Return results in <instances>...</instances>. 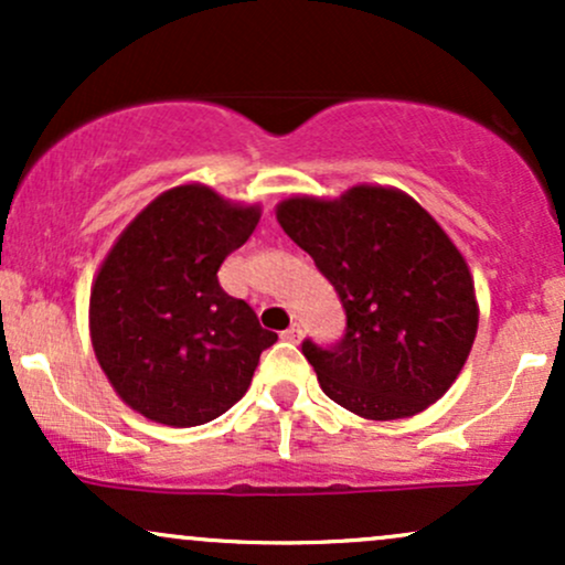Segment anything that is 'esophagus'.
Segmentation results:
<instances>
[{
  "label": "esophagus",
  "instance_id": "esophagus-1",
  "mask_svg": "<svg viewBox=\"0 0 565 565\" xmlns=\"http://www.w3.org/2000/svg\"><path fill=\"white\" fill-rule=\"evenodd\" d=\"M281 337L289 342H300L302 340V323H291V327L284 329Z\"/></svg>",
  "mask_w": 565,
  "mask_h": 565
}]
</instances>
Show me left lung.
Masks as SVG:
<instances>
[{"instance_id":"1","label":"left lung","mask_w":565,"mask_h":565,"mask_svg":"<svg viewBox=\"0 0 565 565\" xmlns=\"http://www.w3.org/2000/svg\"><path fill=\"white\" fill-rule=\"evenodd\" d=\"M278 223L345 308L334 345L302 340L321 391L366 419L423 412L451 387L478 332L468 263L406 193L355 185L334 201L295 196Z\"/></svg>"}]
</instances>
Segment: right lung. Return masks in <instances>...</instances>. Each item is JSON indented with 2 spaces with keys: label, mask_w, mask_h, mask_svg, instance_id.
I'll list each match as a JSON object with an SVG mask.
<instances>
[{
  "label": "right lung",
  "mask_w": 565,
  "mask_h": 565,
  "mask_svg": "<svg viewBox=\"0 0 565 565\" xmlns=\"http://www.w3.org/2000/svg\"><path fill=\"white\" fill-rule=\"evenodd\" d=\"M257 220V206L178 185L127 225L100 265L89 295L93 348L114 391L142 417L212 423L242 398L260 353L278 340L217 281Z\"/></svg>",
  "instance_id": "right-lung-1"
}]
</instances>
